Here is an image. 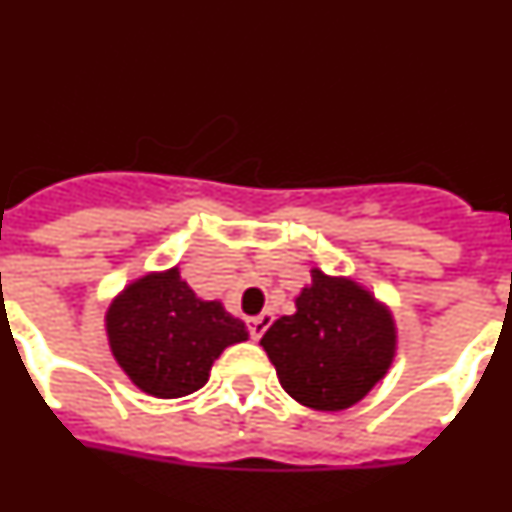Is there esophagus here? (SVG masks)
Segmentation results:
<instances>
[{"label": "esophagus", "mask_w": 512, "mask_h": 512, "mask_svg": "<svg viewBox=\"0 0 512 512\" xmlns=\"http://www.w3.org/2000/svg\"><path fill=\"white\" fill-rule=\"evenodd\" d=\"M271 320H274L271 312H261V315H256V318H248V330H251L253 341H259V338L264 336L266 328L271 325Z\"/></svg>", "instance_id": "1"}]
</instances>
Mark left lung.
<instances>
[{"mask_svg": "<svg viewBox=\"0 0 512 512\" xmlns=\"http://www.w3.org/2000/svg\"><path fill=\"white\" fill-rule=\"evenodd\" d=\"M295 305L261 338L284 392L330 413L364 400L395 359L392 312L354 279L320 269Z\"/></svg>", "mask_w": 512, "mask_h": 512, "instance_id": "1", "label": "left lung"}]
</instances>
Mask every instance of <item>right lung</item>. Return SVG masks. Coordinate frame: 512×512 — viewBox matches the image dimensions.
I'll use <instances>...</instances> for the list:
<instances>
[{"label":"right lung","mask_w":512,"mask_h":512,"mask_svg":"<svg viewBox=\"0 0 512 512\" xmlns=\"http://www.w3.org/2000/svg\"><path fill=\"white\" fill-rule=\"evenodd\" d=\"M112 356L138 390L184 397L205 387L215 359L248 338L217 300H200L179 269L135 279L104 315Z\"/></svg>","instance_id":"right-lung-1"}]
</instances>
